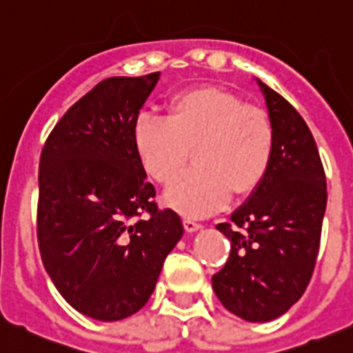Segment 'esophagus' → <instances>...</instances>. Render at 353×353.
<instances>
[{
    "label": "esophagus",
    "mask_w": 353,
    "mask_h": 353,
    "mask_svg": "<svg viewBox=\"0 0 353 353\" xmlns=\"http://www.w3.org/2000/svg\"><path fill=\"white\" fill-rule=\"evenodd\" d=\"M183 225H184V230H186V232H190V233H193V232H196V230L202 228V225L195 223L193 219H190V217H184Z\"/></svg>",
    "instance_id": "34e87169"
}]
</instances>
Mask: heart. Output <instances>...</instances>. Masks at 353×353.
<instances>
[{"label":"heart","mask_w":353,"mask_h":353,"mask_svg":"<svg viewBox=\"0 0 353 353\" xmlns=\"http://www.w3.org/2000/svg\"><path fill=\"white\" fill-rule=\"evenodd\" d=\"M141 165L160 184H170L190 161L196 169L172 184L165 203L184 216L203 217L233 195L254 193L273 160L275 134L268 114L214 85L172 95L165 120L141 114L134 125Z\"/></svg>","instance_id":"heart-1"}]
</instances>
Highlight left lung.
<instances>
[{
    "mask_svg": "<svg viewBox=\"0 0 353 353\" xmlns=\"http://www.w3.org/2000/svg\"><path fill=\"white\" fill-rule=\"evenodd\" d=\"M258 83L275 134L272 167L230 223L216 226L232 249L212 276L223 306L249 322L281 317L303 296L317 261L327 203L310 128L281 94Z\"/></svg>",
    "mask_w": 353,
    "mask_h": 353,
    "instance_id": "1",
    "label": "left lung"
}]
</instances>
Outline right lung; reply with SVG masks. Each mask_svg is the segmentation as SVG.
<instances>
[{
    "label": "right lung",
    "mask_w": 353,
    "mask_h": 353,
    "mask_svg": "<svg viewBox=\"0 0 353 353\" xmlns=\"http://www.w3.org/2000/svg\"><path fill=\"white\" fill-rule=\"evenodd\" d=\"M160 72L102 80L50 132L39 158L38 245L57 291L104 322L139 312L181 217L158 209L134 148V125Z\"/></svg>",
    "instance_id": "right-lung-1"
}]
</instances>
